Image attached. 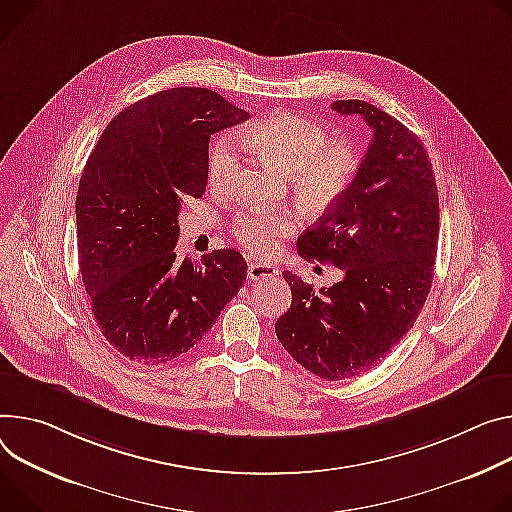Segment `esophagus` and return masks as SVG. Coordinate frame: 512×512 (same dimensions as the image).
I'll return each instance as SVG.
<instances>
[{"instance_id": "34e87169", "label": "esophagus", "mask_w": 512, "mask_h": 512, "mask_svg": "<svg viewBox=\"0 0 512 512\" xmlns=\"http://www.w3.org/2000/svg\"><path fill=\"white\" fill-rule=\"evenodd\" d=\"M280 275V269L271 263H251L247 269V277L251 282H261V280H271V277Z\"/></svg>"}]
</instances>
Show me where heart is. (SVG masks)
Listing matches in <instances>:
<instances>
[{
	"label": "heart",
	"instance_id": "obj_1",
	"mask_svg": "<svg viewBox=\"0 0 512 512\" xmlns=\"http://www.w3.org/2000/svg\"><path fill=\"white\" fill-rule=\"evenodd\" d=\"M241 143L259 153L263 159L290 173L294 190L310 204L324 206L337 200L353 183L361 159L353 145L345 141L329 143V134L316 122L298 114H269L239 134ZM239 141L222 134L210 147L208 181L210 188L222 192L237 169ZM296 226L290 212L247 210L232 220V237L257 257L275 251L277 239L288 235Z\"/></svg>",
	"mask_w": 512,
	"mask_h": 512
}]
</instances>
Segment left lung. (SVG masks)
<instances>
[{
    "label": "left lung",
    "mask_w": 512,
    "mask_h": 512,
    "mask_svg": "<svg viewBox=\"0 0 512 512\" xmlns=\"http://www.w3.org/2000/svg\"><path fill=\"white\" fill-rule=\"evenodd\" d=\"M333 110L374 132L349 188L298 237L304 259L331 261L343 280L318 292L292 271L290 310L275 320L284 349L314 376L374 369L412 329L433 284L439 196L429 155L402 122L361 100Z\"/></svg>",
    "instance_id": "left-lung-1"
}]
</instances>
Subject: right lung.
Listing matches in <instances>:
<instances>
[{"instance_id": "1", "label": "right lung", "mask_w": 512, "mask_h": 512, "mask_svg": "<svg viewBox=\"0 0 512 512\" xmlns=\"http://www.w3.org/2000/svg\"><path fill=\"white\" fill-rule=\"evenodd\" d=\"M249 118L206 87H173L122 110L102 132L75 200L79 271L106 341L159 365L190 351L247 280L218 249L177 261V216L208 183L210 136Z\"/></svg>"}]
</instances>
